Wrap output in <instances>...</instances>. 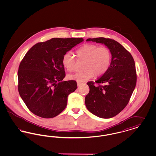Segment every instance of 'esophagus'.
<instances>
[{"label": "esophagus", "mask_w": 156, "mask_h": 156, "mask_svg": "<svg viewBox=\"0 0 156 156\" xmlns=\"http://www.w3.org/2000/svg\"><path fill=\"white\" fill-rule=\"evenodd\" d=\"M82 83H82V82H77V85L79 87V86H80L81 85H82Z\"/></svg>", "instance_id": "1"}]
</instances>
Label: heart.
Returning a JSON list of instances; mask_svg holds the SVG:
<instances>
[{"mask_svg":"<svg viewBox=\"0 0 156 156\" xmlns=\"http://www.w3.org/2000/svg\"><path fill=\"white\" fill-rule=\"evenodd\" d=\"M78 58L85 59L83 71L68 75V78L76 81H86L94 76H100L105 74L111 65L112 52L106 47H99L94 44L85 45L76 51ZM63 67L68 71L74 69L75 59L71 52H67L62 58Z\"/></svg>","mask_w":156,"mask_h":156,"instance_id":"obj_1","label":"heart"}]
</instances>
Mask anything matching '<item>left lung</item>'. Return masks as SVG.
<instances>
[{
    "label": "left lung",
    "instance_id": "left-lung-1",
    "mask_svg": "<svg viewBox=\"0 0 156 156\" xmlns=\"http://www.w3.org/2000/svg\"><path fill=\"white\" fill-rule=\"evenodd\" d=\"M87 41L104 44L112 52L111 65L108 71L95 82L104 85L89 87L85 102L88 110L98 117L108 119L117 115L128 104L135 88L137 75L135 63L131 54L116 41L99 37Z\"/></svg>",
    "mask_w": 156,
    "mask_h": 156
}]
</instances>
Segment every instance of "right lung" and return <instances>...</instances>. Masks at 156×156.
<instances>
[{
	"label": "right lung",
	"instance_id": "1",
	"mask_svg": "<svg viewBox=\"0 0 156 156\" xmlns=\"http://www.w3.org/2000/svg\"><path fill=\"white\" fill-rule=\"evenodd\" d=\"M83 41L82 38H53L33 45L26 54L18 70L20 97L34 115L52 118L63 111L68 96L77 88L74 80L66 76L62 58Z\"/></svg>",
	"mask_w": 156,
	"mask_h": 156
}]
</instances>
